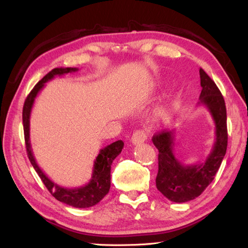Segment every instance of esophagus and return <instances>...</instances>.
Returning a JSON list of instances; mask_svg holds the SVG:
<instances>
[{
  "label": "esophagus",
  "instance_id": "obj_1",
  "mask_svg": "<svg viewBox=\"0 0 248 248\" xmlns=\"http://www.w3.org/2000/svg\"><path fill=\"white\" fill-rule=\"evenodd\" d=\"M146 140H147V134L143 130L136 131V132L133 133L132 138H131V141H132L133 145L143 144Z\"/></svg>",
  "mask_w": 248,
  "mask_h": 248
}]
</instances>
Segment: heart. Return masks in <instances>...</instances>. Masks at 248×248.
Listing matches in <instances>:
<instances>
[{
  "label": "heart",
  "instance_id": "heart-1",
  "mask_svg": "<svg viewBox=\"0 0 248 248\" xmlns=\"http://www.w3.org/2000/svg\"><path fill=\"white\" fill-rule=\"evenodd\" d=\"M172 117V109L168 107H162L157 108L155 112V119L162 121V123H167Z\"/></svg>",
  "mask_w": 248,
  "mask_h": 248
}]
</instances>
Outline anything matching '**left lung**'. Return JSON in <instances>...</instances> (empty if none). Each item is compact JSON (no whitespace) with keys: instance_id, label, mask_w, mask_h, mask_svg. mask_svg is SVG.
Listing matches in <instances>:
<instances>
[{"instance_id":"1","label":"left lung","mask_w":248,"mask_h":248,"mask_svg":"<svg viewBox=\"0 0 248 248\" xmlns=\"http://www.w3.org/2000/svg\"><path fill=\"white\" fill-rule=\"evenodd\" d=\"M202 93L198 105H203L215 124L214 144L203 163L184 165L175 156L176 132L163 130L152 138L159 150L156 188L173 202H186L198 197L213 181L227 150V113L224 98L211 78L199 69Z\"/></svg>"}]
</instances>
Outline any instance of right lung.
Wrapping results in <instances>:
<instances>
[{
    "label": "right lung",
    "instance_id": "1",
    "mask_svg": "<svg viewBox=\"0 0 248 248\" xmlns=\"http://www.w3.org/2000/svg\"><path fill=\"white\" fill-rule=\"evenodd\" d=\"M78 68H54L51 70L48 75H46L41 80L36 84L35 87L31 89V92L25 99L22 119H23V129H24V139L26 145V151H28V156L31 163V165L35 168L36 172L38 173L41 181L44 182L46 187L52 194V196L55 197L59 202H64L68 205L75 208H89L93 205L97 204L105 195L109 191L110 187V166L115 160V157L119 155L124 148V141L117 140L114 141L110 145L104 147L103 149L100 150L98 156L93 162V175L92 179L85 186H78V187H64L59 184L53 182L51 179L41 170V168L37 164V162L33 155V150L31 147L30 140V118L31 112L33 108L35 99L39 92L45 87V84L52 80L56 76H64L67 73L77 72Z\"/></svg>",
    "mask_w": 248,
    "mask_h": 248
}]
</instances>
